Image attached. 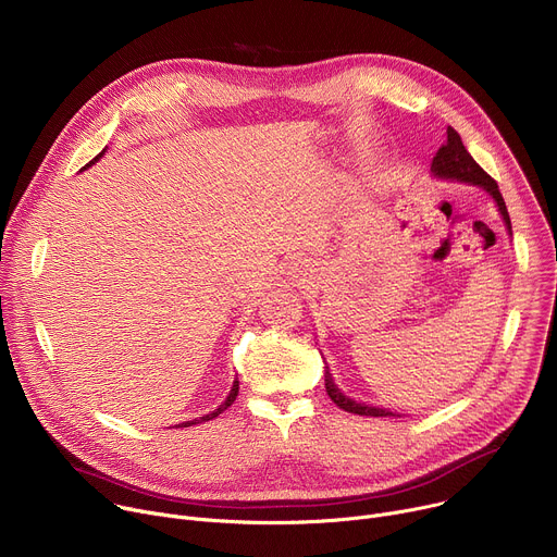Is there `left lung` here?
Instances as JSON below:
<instances>
[{
    "label": "left lung",
    "mask_w": 557,
    "mask_h": 557,
    "mask_svg": "<svg viewBox=\"0 0 557 557\" xmlns=\"http://www.w3.org/2000/svg\"><path fill=\"white\" fill-rule=\"evenodd\" d=\"M432 176L436 181H451V183H462V185H471V187H481L483 191H487L492 196V200L496 202L503 222L507 226V233L511 235V220L507 213V205L503 200V194L498 189V183L471 158V153L465 149L458 132L454 127H447V140L445 145L436 151L432 168H430ZM326 363V361H324ZM324 381H326V392L333 399V404H337L342 410L359 414V417H401L399 412H392L387 408L381 406H370L363 401H355L350 396H346L339 385L335 383L331 368L324 366Z\"/></svg>",
    "instance_id": "1"
}]
</instances>
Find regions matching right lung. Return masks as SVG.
<instances>
[{"label":"right lung","mask_w":557,"mask_h":557,"mask_svg":"<svg viewBox=\"0 0 557 557\" xmlns=\"http://www.w3.org/2000/svg\"><path fill=\"white\" fill-rule=\"evenodd\" d=\"M106 149H108V147H106ZM106 149H103V151H99V153L92 158V161H90V163H88V165H86L82 172H86L88 168H92L95 163H99L101 158H103V153H106ZM237 387H240V381L235 379V381H233V385H231V389H228V394H226V399H224V401H222V404H220V406H218L213 412H209V414H205V417H198V419H194V421H183V423H178L176 428H189V425H196V423H205V421H211V419H215L218 414H222V412H224V410H226V408H228V406L235 401V396H237Z\"/></svg>","instance_id":"1"}]
</instances>
